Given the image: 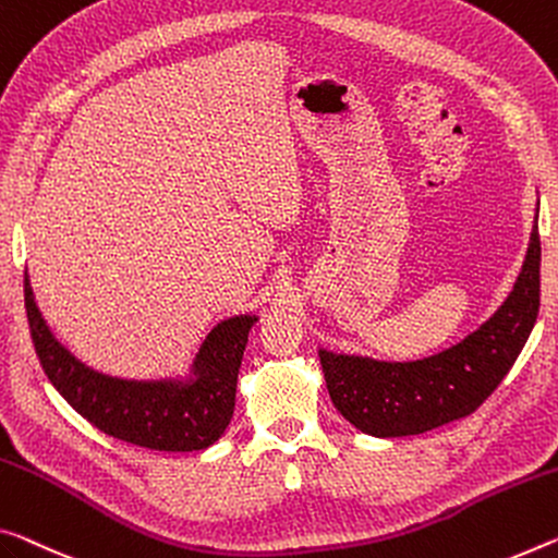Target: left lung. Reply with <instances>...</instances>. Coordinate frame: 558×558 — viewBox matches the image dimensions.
I'll use <instances>...</instances> for the list:
<instances>
[{
    "label": "left lung",
    "instance_id": "1",
    "mask_svg": "<svg viewBox=\"0 0 558 558\" xmlns=\"http://www.w3.org/2000/svg\"><path fill=\"white\" fill-rule=\"evenodd\" d=\"M542 241L534 226L526 260L504 305L470 338L417 362H379L320 350L327 392L350 424L373 437L422 435L472 414L514 365L538 315Z\"/></svg>",
    "mask_w": 558,
    "mask_h": 558
}]
</instances>
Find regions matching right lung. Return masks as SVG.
<instances>
[{
    "label": "right lung",
    "mask_w": 558,
    "mask_h": 558,
    "mask_svg": "<svg viewBox=\"0 0 558 558\" xmlns=\"http://www.w3.org/2000/svg\"><path fill=\"white\" fill-rule=\"evenodd\" d=\"M24 307L34 350L49 383L84 420L129 445L158 452H196L223 435L233 417L238 369L255 315L218 323L203 340L193 377L136 383L94 373L54 340L44 323L29 276L24 272Z\"/></svg>",
    "instance_id": "right-lung-1"
}]
</instances>
